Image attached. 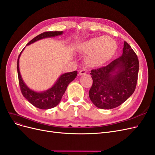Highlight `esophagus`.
<instances>
[{
    "label": "esophagus",
    "mask_w": 155,
    "mask_h": 155,
    "mask_svg": "<svg viewBox=\"0 0 155 155\" xmlns=\"http://www.w3.org/2000/svg\"><path fill=\"white\" fill-rule=\"evenodd\" d=\"M86 73H87L86 70H84V69H82V70H81V71H79V76L84 75V74H85Z\"/></svg>",
    "instance_id": "1"
}]
</instances>
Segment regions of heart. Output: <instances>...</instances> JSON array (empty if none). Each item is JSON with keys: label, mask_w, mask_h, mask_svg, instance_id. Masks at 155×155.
Instances as JSON below:
<instances>
[{"label": "heart", "mask_w": 155, "mask_h": 155, "mask_svg": "<svg viewBox=\"0 0 155 155\" xmlns=\"http://www.w3.org/2000/svg\"><path fill=\"white\" fill-rule=\"evenodd\" d=\"M117 43L109 36L97 37L83 42L79 50L88 54V61L92 65H102L113 57L117 51Z\"/></svg>", "instance_id": "heart-1"}]
</instances>
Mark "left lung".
I'll return each mask as SVG.
<instances>
[{"mask_svg": "<svg viewBox=\"0 0 155 155\" xmlns=\"http://www.w3.org/2000/svg\"><path fill=\"white\" fill-rule=\"evenodd\" d=\"M139 62L131 46L124 42L122 54L108 65L91 71L93 83L89 97L101 109L120 106L134 92L138 79Z\"/></svg>", "mask_w": 155, "mask_h": 155, "instance_id": "left-lung-1", "label": "left lung"}]
</instances>
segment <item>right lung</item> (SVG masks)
Segmentation results:
<instances>
[{
	"instance_id": "right-lung-1",
	"label": "right lung",
	"mask_w": 155,
	"mask_h": 155,
	"mask_svg": "<svg viewBox=\"0 0 155 155\" xmlns=\"http://www.w3.org/2000/svg\"><path fill=\"white\" fill-rule=\"evenodd\" d=\"M62 34L63 31L44 32V33L35 37L33 40H31L27 44V45H29L41 39L54 37ZM23 50L20 53L17 60V72L19 85L23 96L31 104L38 108L41 110H47L55 107L60 103L62 96L65 92L68 84L72 81L77 76L78 72L75 71L74 72L63 74L58 79L56 82L51 88L41 92H35L34 90H31L29 88H28V87L24 82L22 76L20 75L19 70V58Z\"/></svg>"
}]
</instances>
